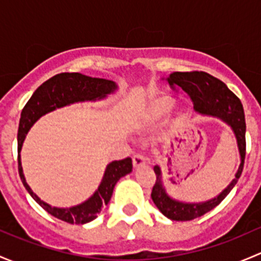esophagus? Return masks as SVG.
<instances>
[{"instance_id":"34e87169","label":"esophagus","mask_w":261,"mask_h":261,"mask_svg":"<svg viewBox=\"0 0 261 261\" xmlns=\"http://www.w3.org/2000/svg\"><path fill=\"white\" fill-rule=\"evenodd\" d=\"M146 164V159L140 154H136L133 156V165L134 169H139V168L144 167Z\"/></svg>"}]
</instances>
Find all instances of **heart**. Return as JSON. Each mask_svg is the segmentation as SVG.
<instances>
[{
  "mask_svg": "<svg viewBox=\"0 0 261 261\" xmlns=\"http://www.w3.org/2000/svg\"><path fill=\"white\" fill-rule=\"evenodd\" d=\"M173 107H174V99L172 97L168 94H158V96L152 97L149 103L146 105L145 114L150 120H158L167 115ZM178 120L180 123L186 122L188 120V115L186 112H180Z\"/></svg>",
  "mask_w": 261,
  "mask_h": 261,
  "instance_id": "obj_1",
  "label": "heart"
}]
</instances>
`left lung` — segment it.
Segmentation results:
<instances>
[{
    "label": "left lung",
    "instance_id": "left-lung-1",
    "mask_svg": "<svg viewBox=\"0 0 261 261\" xmlns=\"http://www.w3.org/2000/svg\"><path fill=\"white\" fill-rule=\"evenodd\" d=\"M173 89H181L193 101L194 111L202 116L220 118L232 130L240 154V165L235 178L221 193L203 202H183L175 199L167 192L163 180V172L155 165L156 175L152 187L151 199L160 212L173 221H191L210 212L226 198L238 183L244 168L245 150H246V123L241 101L227 88L223 82L212 77L206 72H174L167 78Z\"/></svg>",
    "mask_w": 261,
    "mask_h": 261
}]
</instances>
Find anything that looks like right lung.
<instances>
[{"label": "right lung", "instance_id": "right-lung-1", "mask_svg": "<svg viewBox=\"0 0 261 261\" xmlns=\"http://www.w3.org/2000/svg\"><path fill=\"white\" fill-rule=\"evenodd\" d=\"M118 86L114 81L103 80V78H92L81 73H60L50 80L44 82L31 96L28 103L21 112L20 123H18L17 144H18V173L22 180L23 187L31 197L54 217L68 223L84 225L94 218L106 206L111 199L114 188L118 180L125 175L133 172V160L126 158L122 160H115L107 164L101 183L93 194L77 206L69 208L53 207L51 204L41 201L33 192L23 175L22 165H21L20 151L25 141L26 134L29 133L34 123L49 112L55 111L62 107L69 106L80 102H96L105 99L110 94L115 93Z\"/></svg>", "mask_w": 261, "mask_h": 261}]
</instances>
